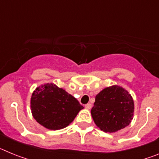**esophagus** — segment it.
<instances>
[{
  "label": "esophagus",
  "instance_id": "obj_1",
  "mask_svg": "<svg viewBox=\"0 0 159 159\" xmlns=\"http://www.w3.org/2000/svg\"><path fill=\"white\" fill-rule=\"evenodd\" d=\"M85 108H86V109H88V110H89V109H91V108H92V104H91V103H88V104L85 105Z\"/></svg>",
  "mask_w": 159,
  "mask_h": 159
}]
</instances>
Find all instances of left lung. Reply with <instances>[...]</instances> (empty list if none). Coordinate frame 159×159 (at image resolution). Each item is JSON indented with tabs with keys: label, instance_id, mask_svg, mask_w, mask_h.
I'll use <instances>...</instances> for the list:
<instances>
[{
	"label": "left lung",
	"instance_id": "left-lung-1",
	"mask_svg": "<svg viewBox=\"0 0 159 159\" xmlns=\"http://www.w3.org/2000/svg\"><path fill=\"white\" fill-rule=\"evenodd\" d=\"M134 109V101L128 92L114 85L104 88L95 96L91 113L97 127L111 133L130 124Z\"/></svg>",
	"mask_w": 159,
	"mask_h": 159
}]
</instances>
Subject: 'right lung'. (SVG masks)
<instances>
[{
    "label": "right lung",
    "mask_w": 159,
    "mask_h": 159,
    "mask_svg": "<svg viewBox=\"0 0 159 159\" xmlns=\"http://www.w3.org/2000/svg\"><path fill=\"white\" fill-rule=\"evenodd\" d=\"M83 108L75 98L53 84L36 88L31 98L32 116L37 123L49 130L67 127Z\"/></svg>",
    "instance_id": "add662e5"
}]
</instances>
